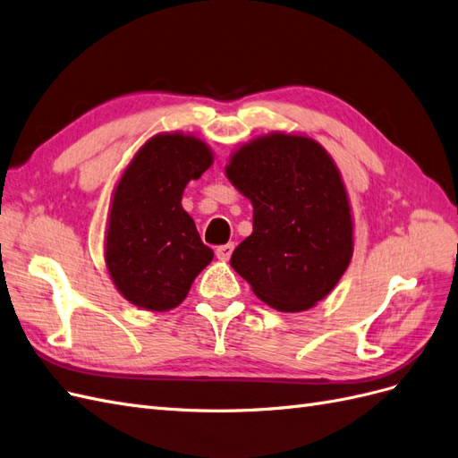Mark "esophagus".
<instances>
[{
	"label": "esophagus",
	"mask_w": 458,
	"mask_h": 458,
	"mask_svg": "<svg viewBox=\"0 0 458 458\" xmlns=\"http://www.w3.org/2000/svg\"><path fill=\"white\" fill-rule=\"evenodd\" d=\"M233 248H234V244H233V242L217 246V248H216V256H217V259H229V258H231V254H233Z\"/></svg>",
	"instance_id": "1"
}]
</instances>
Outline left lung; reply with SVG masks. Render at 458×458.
Instances as JSON below:
<instances>
[{
    "instance_id": "left-lung-1",
    "label": "left lung",
    "mask_w": 458,
    "mask_h": 458,
    "mask_svg": "<svg viewBox=\"0 0 458 458\" xmlns=\"http://www.w3.org/2000/svg\"><path fill=\"white\" fill-rule=\"evenodd\" d=\"M225 172L254 206V231L234 248L233 269L267 306L310 310L336 286L353 252L335 162L308 137L273 133L234 152Z\"/></svg>"
}]
</instances>
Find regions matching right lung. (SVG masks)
Wrapping results in <instances>:
<instances>
[{"label": "right lung", "instance_id": "obj_1", "mask_svg": "<svg viewBox=\"0 0 458 458\" xmlns=\"http://www.w3.org/2000/svg\"><path fill=\"white\" fill-rule=\"evenodd\" d=\"M197 137L157 135L135 155L114 191L106 231V267L135 306L165 311L182 303L212 261L195 221L182 208L191 179L212 165Z\"/></svg>", "mask_w": 458, "mask_h": 458}]
</instances>
